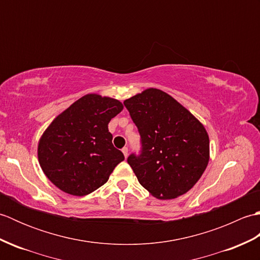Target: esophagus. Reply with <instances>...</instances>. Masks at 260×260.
<instances>
[{"label": "esophagus", "instance_id": "esophagus-1", "mask_svg": "<svg viewBox=\"0 0 260 260\" xmlns=\"http://www.w3.org/2000/svg\"><path fill=\"white\" fill-rule=\"evenodd\" d=\"M121 152H123L125 157H127V155H128V148H127V147H123V148H121Z\"/></svg>", "mask_w": 260, "mask_h": 260}]
</instances>
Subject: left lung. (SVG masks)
I'll return each mask as SVG.
<instances>
[{
  "label": "left lung",
  "instance_id": "obj_1",
  "mask_svg": "<svg viewBox=\"0 0 260 260\" xmlns=\"http://www.w3.org/2000/svg\"><path fill=\"white\" fill-rule=\"evenodd\" d=\"M124 105L141 136V153L127 158L141 185L161 200L184 194L209 162L206 128L173 97L155 88Z\"/></svg>",
  "mask_w": 260,
  "mask_h": 260
}]
</instances>
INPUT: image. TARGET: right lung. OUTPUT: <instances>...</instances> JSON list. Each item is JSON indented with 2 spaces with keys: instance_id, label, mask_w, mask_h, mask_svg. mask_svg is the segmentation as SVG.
<instances>
[{
  "instance_id": "1",
  "label": "right lung",
  "mask_w": 260,
  "mask_h": 260,
  "mask_svg": "<svg viewBox=\"0 0 260 260\" xmlns=\"http://www.w3.org/2000/svg\"><path fill=\"white\" fill-rule=\"evenodd\" d=\"M121 109L117 99L88 93L53 119L39 142L38 158L54 185L82 197L106 183L125 158L108 131Z\"/></svg>"
}]
</instances>
